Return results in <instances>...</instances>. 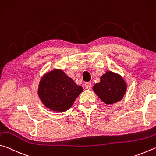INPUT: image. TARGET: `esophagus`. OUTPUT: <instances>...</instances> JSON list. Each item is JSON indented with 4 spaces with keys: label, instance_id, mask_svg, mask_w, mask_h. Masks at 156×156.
<instances>
[{
    "label": "esophagus",
    "instance_id": "1",
    "mask_svg": "<svg viewBox=\"0 0 156 156\" xmlns=\"http://www.w3.org/2000/svg\"><path fill=\"white\" fill-rule=\"evenodd\" d=\"M85 88H86L87 90L91 89V88H92V84H91V83L86 82V83H85Z\"/></svg>",
    "mask_w": 156,
    "mask_h": 156
}]
</instances>
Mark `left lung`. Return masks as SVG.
Listing matches in <instances>:
<instances>
[{"label":"left lung","instance_id":"left-lung-1","mask_svg":"<svg viewBox=\"0 0 156 156\" xmlns=\"http://www.w3.org/2000/svg\"><path fill=\"white\" fill-rule=\"evenodd\" d=\"M127 90V83L122 76L107 71L101 76L100 82L94 84L93 91L105 104H113L121 101Z\"/></svg>","mask_w":156,"mask_h":156}]
</instances>
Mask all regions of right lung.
Masks as SVG:
<instances>
[{
	"label": "right lung",
	"instance_id": "right-lung-1",
	"mask_svg": "<svg viewBox=\"0 0 156 156\" xmlns=\"http://www.w3.org/2000/svg\"><path fill=\"white\" fill-rule=\"evenodd\" d=\"M83 88L75 83L62 70L54 69L41 79L37 94L41 101L49 110L65 112L70 109Z\"/></svg>",
	"mask_w": 156,
	"mask_h": 156
}]
</instances>
